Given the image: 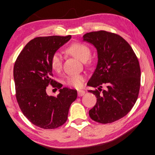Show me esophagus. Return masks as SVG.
<instances>
[{
  "instance_id": "34e87169",
  "label": "esophagus",
  "mask_w": 155,
  "mask_h": 155,
  "mask_svg": "<svg viewBox=\"0 0 155 155\" xmlns=\"http://www.w3.org/2000/svg\"><path fill=\"white\" fill-rule=\"evenodd\" d=\"M84 94H85V91H84V90H79V91H78V96H79V97L83 96Z\"/></svg>"
}]
</instances>
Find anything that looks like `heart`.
<instances>
[{
	"instance_id": "heart-1",
	"label": "heart",
	"mask_w": 155,
	"mask_h": 155,
	"mask_svg": "<svg viewBox=\"0 0 155 155\" xmlns=\"http://www.w3.org/2000/svg\"><path fill=\"white\" fill-rule=\"evenodd\" d=\"M67 51L83 62L87 61L91 55L90 48L82 42H74L71 44L67 48ZM62 63L63 57L61 53L58 51L53 53L50 58V66L55 71H60L62 68ZM84 81V76L83 75L75 74V75L67 76L64 83L65 84L75 88H80L83 85Z\"/></svg>"
}]
</instances>
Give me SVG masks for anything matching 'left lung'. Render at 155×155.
Instances as JSON below:
<instances>
[{
  "label": "left lung",
  "mask_w": 155,
  "mask_h": 155,
  "mask_svg": "<svg viewBox=\"0 0 155 155\" xmlns=\"http://www.w3.org/2000/svg\"><path fill=\"white\" fill-rule=\"evenodd\" d=\"M83 37L97 48L98 55L97 68L87 84L96 88L89 92L97 97L89 115L96 122L110 124L127 115L137 102L141 84L139 61L120 35L100 30Z\"/></svg>",
  "instance_id": "obj_1"
}]
</instances>
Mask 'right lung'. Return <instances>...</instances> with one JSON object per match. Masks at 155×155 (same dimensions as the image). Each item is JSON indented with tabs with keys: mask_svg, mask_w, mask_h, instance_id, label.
Here are the masks:
<instances>
[{
	"mask_svg": "<svg viewBox=\"0 0 155 155\" xmlns=\"http://www.w3.org/2000/svg\"><path fill=\"white\" fill-rule=\"evenodd\" d=\"M71 38V35L35 37L26 45L14 67L16 97L20 109L32 124L54 129L66 122L71 103L77 97L75 89H61L53 79L50 58ZM59 89L57 97L48 96L47 87Z\"/></svg>",
	"mask_w": 155,
	"mask_h": 155,
	"instance_id": "add662e5",
	"label": "right lung"
}]
</instances>
